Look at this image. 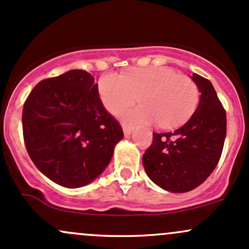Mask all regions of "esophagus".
Masks as SVG:
<instances>
[{
	"label": "esophagus",
	"mask_w": 249,
	"mask_h": 249,
	"mask_svg": "<svg viewBox=\"0 0 249 249\" xmlns=\"http://www.w3.org/2000/svg\"><path fill=\"white\" fill-rule=\"evenodd\" d=\"M122 129H124V133L125 137L130 135L133 132V127L132 125H128V124H122Z\"/></svg>",
	"instance_id": "esophagus-1"
}]
</instances>
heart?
<instances>
[{"instance_id": "b5f03b06", "label": "heart", "mask_w": 249, "mask_h": 249, "mask_svg": "<svg viewBox=\"0 0 249 249\" xmlns=\"http://www.w3.org/2000/svg\"><path fill=\"white\" fill-rule=\"evenodd\" d=\"M98 89L109 112L119 114L138 98L142 107L124 111L122 119L128 124L156 122L162 128L186 121L199 99L198 86L192 79L166 67L132 69L121 78L107 74L99 80Z\"/></svg>"}]
</instances>
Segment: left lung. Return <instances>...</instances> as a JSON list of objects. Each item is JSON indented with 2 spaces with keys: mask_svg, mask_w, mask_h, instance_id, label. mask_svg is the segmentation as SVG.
<instances>
[{
  "mask_svg": "<svg viewBox=\"0 0 249 249\" xmlns=\"http://www.w3.org/2000/svg\"><path fill=\"white\" fill-rule=\"evenodd\" d=\"M200 99L188 121L174 132L153 133L142 156L151 181L171 193H186L206 180L222 155L227 116L211 81L194 73Z\"/></svg>",
  "mask_w": 249,
  "mask_h": 249,
  "instance_id": "8db88e82",
  "label": "left lung"
}]
</instances>
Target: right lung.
<instances>
[{
	"mask_svg": "<svg viewBox=\"0 0 249 249\" xmlns=\"http://www.w3.org/2000/svg\"><path fill=\"white\" fill-rule=\"evenodd\" d=\"M22 130L38 170L66 188L96 180L124 139L121 125L102 104L98 84L81 69L35 86L24 104Z\"/></svg>",
	"mask_w": 249,
	"mask_h": 249,
	"instance_id": "obj_1",
	"label": "right lung"
}]
</instances>
